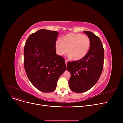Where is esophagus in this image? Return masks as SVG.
<instances>
[{"label": "esophagus", "instance_id": "obj_1", "mask_svg": "<svg viewBox=\"0 0 123 123\" xmlns=\"http://www.w3.org/2000/svg\"><path fill=\"white\" fill-rule=\"evenodd\" d=\"M67 62H68V61L65 60V64H66V66H67Z\"/></svg>", "mask_w": 123, "mask_h": 123}]
</instances>
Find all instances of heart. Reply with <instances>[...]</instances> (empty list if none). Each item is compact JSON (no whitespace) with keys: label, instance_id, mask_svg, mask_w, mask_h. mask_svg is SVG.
<instances>
[{"label":"heart","instance_id":"heart-1","mask_svg":"<svg viewBox=\"0 0 123 123\" xmlns=\"http://www.w3.org/2000/svg\"><path fill=\"white\" fill-rule=\"evenodd\" d=\"M56 52L60 56L68 53L74 60H79L84 57L90 47L88 36L79 33H70L64 36L62 40L56 42Z\"/></svg>","mask_w":123,"mask_h":123}]
</instances>
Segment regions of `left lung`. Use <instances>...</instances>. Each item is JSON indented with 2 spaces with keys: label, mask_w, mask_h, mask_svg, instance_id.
I'll use <instances>...</instances> for the list:
<instances>
[{
  "label": "left lung",
  "mask_w": 123,
  "mask_h": 123,
  "mask_svg": "<svg viewBox=\"0 0 123 123\" xmlns=\"http://www.w3.org/2000/svg\"><path fill=\"white\" fill-rule=\"evenodd\" d=\"M83 32L90 40L88 52L82 59L69 62L67 66L71 74L69 87L78 93L87 91L96 84L101 75L104 60V50L99 37L89 31Z\"/></svg>",
  "instance_id": "1"
}]
</instances>
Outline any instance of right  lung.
Listing matches in <instances>:
<instances>
[{
    "label": "right lung",
    "instance_id": "add662e5",
    "mask_svg": "<svg viewBox=\"0 0 123 123\" xmlns=\"http://www.w3.org/2000/svg\"><path fill=\"white\" fill-rule=\"evenodd\" d=\"M59 33L40 29L31 34L24 48V66L28 78L35 88L49 93L56 88L60 76L65 71V60L56 53Z\"/></svg>",
    "mask_w": 123,
    "mask_h": 123
}]
</instances>
